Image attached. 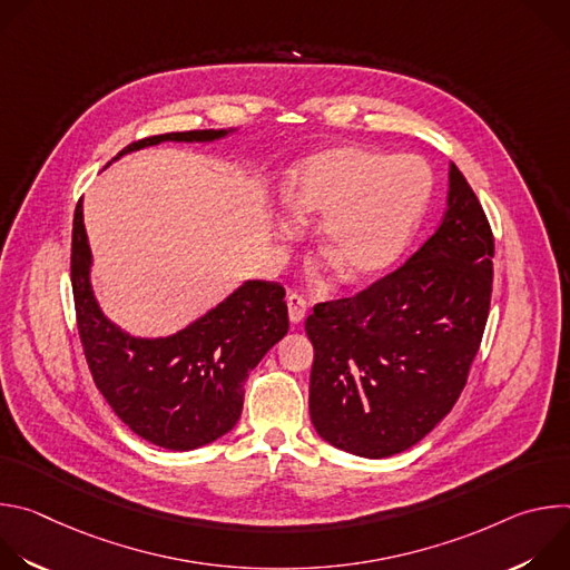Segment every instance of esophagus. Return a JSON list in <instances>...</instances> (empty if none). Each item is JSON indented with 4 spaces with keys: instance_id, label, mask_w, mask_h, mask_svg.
I'll return each instance as SVG.
<instances>
[{
    "instance_id": "obj_1",
    "label": "esophagus",
    "mask_w": 570,
    "mask_h": 570,
    "mask_svg": "<svg viewBox=\"0 0 570 570\" xmlns=\"http://www.w3.org/2000/svg\"><path fill=\"white\" fill-rule=\"evenodd\" d=\"M286 304H288V317H291V322H293V324H299V322L304 320L306 311H308L306 299H304L302 295H297V293H288V295H286Z\"/></svg>"
}]
</instances>
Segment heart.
<instances>
[{"mask_svg": "<svg viewBox=\"0 0 570 570\" xmlns=\"http://www.w3.org/2000/svg\"><path fill=\"white\" fill-rule=\"evenodd\" d=\"M433 191V174L417 155L367 146L317 150L291 169L282 200L291 218L317 225V248L347 282L385 271L409 246ZM284 238L295 225L279 223Z\"/></svg>", "mask_w": 570, "mask_h": 570, "instance_id": "1", "label": "heart"}]
</instances>
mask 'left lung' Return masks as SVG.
Here are the masks:
<instances>
[{"label": "left lung", "mask_w": 570, "mask_h": 570, "mask_svg": "<svg viewBox=\"0 0 570 570\" xmlns=\"http://www.w3.org/2000/svg\"><path fill=\"white\" fill-rule=\"evenodd\" d=\"M446 205L435 234L401 268L306 317L308 413L336 449L361 458L411 449L466 383L490 315L494 234L455 165Z\"/></svg>", "instance_id": "obj_1"}]
</instances>
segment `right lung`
I'll return each mask as SVG.
<instances>
[{
	"label": "right lung",
	"mask_w": 570,
	"mask_h": 570,
	"mask_svg": "<svg viewBox=\"0 0 570 570\" xmlns=\"http://www.w3.org/2000/svg\"><path fill=\"white\" fill-rule=\"evenodd\" d=\"M229 132L153 135L128 144L112 159L159 141H214ZM90 268L83 200H78L71 229L78 336L92 379L115 415L141 440L171 451H191L229 433L243 411L248 372L288 332L286 291L275 282H243L183 332L167 338H135L104 315Z\"/></svg>",
	"instance_id": "add662e5"
}]
</instances>
